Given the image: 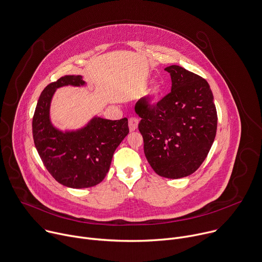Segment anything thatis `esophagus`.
I'll return each instance as SVG.
<instances>
[{
	"instance_id": "1",
	"label": "esophagus",
	"mask_w": 262,
	"mask_h": 262,
	"mask_svg": "<svg viewBox=\"0 0 262 262\" xmlns=\"http://www.w3.org/2000/svg\"><path fill=\"white\" fill-rule=\"evenodd\" d=\"M137 127H138V120L136 118H131L129 120V129H130V131L131 132L135 131L137 129Z\"/></svg>"
}]
</instances>
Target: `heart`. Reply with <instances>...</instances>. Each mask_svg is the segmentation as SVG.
Returning <instances> with one entry per match:
<instances>
[{
  "mask_svg": "<svg viewBox=\"0 0 262 262\" xmlns=\"http://www.w3.org/2000/svg\"><path fill=\"white\" fill-rule=\"evenodd\" d=\"M145 85V84H144ZM163 95V88L161 84L157 83L155 84L147 94V104L150 106L155 105V104L158 103Z\"/></svg>",
  "mask_w": 262,
  "mask_h": 262,
  "instance_id": "b5f03b06",
  "label": "heart"
}]
</instances>
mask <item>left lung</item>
Listing matches in <instances>:
<instances>
[{
	"label": "left lung",
	"mask_w": 262,
	"mask_h": 262,
	"mask_svg": "<svg viewBox=\"0 0 262 262\" xmlns=\"http://www.w3.org/2000/svg\"><path fill=\"white\" fill-rule=\"evenodd\" d=\"M171 92L157 105L137 102L141 118L138 129L143 137L147 162L163 178L181 179L192 174L210 151L217 132V111L210 84L205 79L171 65Z\"/></svg>",
	"instance_id": "1"
}]
</instances>
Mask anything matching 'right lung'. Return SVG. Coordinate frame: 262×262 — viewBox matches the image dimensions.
Returning <instances> with one entry per match:
<instances>
[{"label":"right lung","instance_id":"add662e5","mask_svg":"<svg viewBox=\"0 0 262 262\" xmlns=\"http://www.w3.org/2000/svg\"><path fill=\"white\" fill-rule=\"evenodd\" d=\"M85 88L81 75H66L49 83L41 93L33 118L34 143L40 158L57 182L81 189L106 177L115 150L128 135V120L112 121L94 116L83 126L62 130L50 118L52 97L63 86Z\"/></svg>","mask_w":262,"mask_h":262}]
</instances>
